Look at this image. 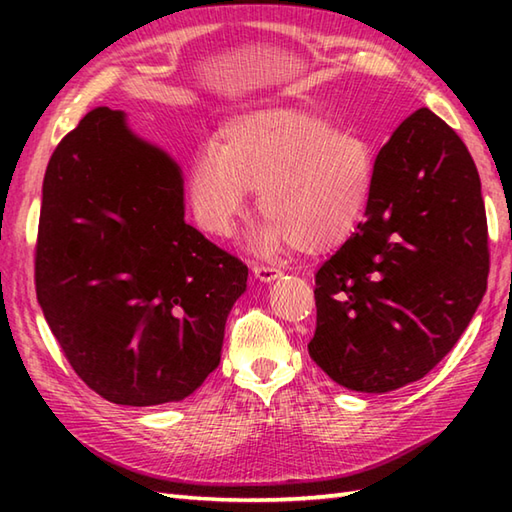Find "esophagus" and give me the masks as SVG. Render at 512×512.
I'll list each match as a JSON object with an SVG mask.
<instances>
[{"label":"esophagus","instance_id":"34e87169","mask_svg":"<svg viewBox=\"0 0 512 512\" xmlns=\"http://www.w3.org/2000/svg\"><path fill=\"white\" fill-rule=\"evenodd\" d=\"M253 273H255V277L259 281H266V284H268V281H273V279H277L281 275V270L275 268V266H268V264H257L253 268Z\"/></svg>","mask_w":512,"mask_h":512}]
</instances>
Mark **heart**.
<instances>
[{
    "label": "heart",
    "instance_id": "b5f03b06",
    "mask_svg": "<svg viewBox=\"0 0 512 512\" xmlns=\"http://www.w3.org/2000/svg\"><path fill=\"white\" fill-rule=\"evenodd\" d=\"M376 180V151L361 134L295 107L231 118L220 143L195 151L187 198L195 222L231 235L259 191L264 250L295 246L319 255L339 248L363 220Z\"/></svg>",
    "mask_w": 512,
    "mask_h": 512
}]
</instances>
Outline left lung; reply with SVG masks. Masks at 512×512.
Returning <instances> with one entry per match:
<instances>
[{
  "instance_id": "obj_1",
  "label": "left lung",
  "mask_w": 512,
  "mask_h": 512,
  "mask_svg": "<svg viewBox=\"0 0 512 512\" xmlns=\"http://www.w3.org/2000/svg\"><path fill=\"white\" fill-rule=\"evenodd\" d=\"M365 215L314 275L308 350L334 383L383 394L453 350L488 279L480 173L462 138L427 107L378 151Z\"/></svg>"
}]
</instances>
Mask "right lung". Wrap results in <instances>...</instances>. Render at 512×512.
<instances>
[{
	"label": "right lung",
	"mask_w": 512,
	"mask_h": 512,
	"mask_svg": "<svg viewBox=\"0 0 512 512\" xmlns=\"http://www.w3.org/2000/svg\"><path fill=\"white\" fill-rule=\"evenodd\" d=\"M248 268L184 222L180 167L96 107L54 149L35 246L37 299L54 339L105 400L191 396L220 365Z\"/></svg>",
	"instance_id": "add662e5"
}]
</instances>
